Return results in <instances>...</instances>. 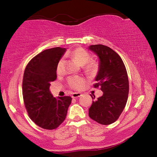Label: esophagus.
<instances>
[{"mask_svg": "<svg viewBox=\"0 0 157 157\" xmlns=\"http://www.w3.org/2000/svg\"><path fill=\"white\" fill-rule=\"evenodd\" d=\"M81 95H82V94H80V93H74V94H73V95H72V98H79V97H80Z\"/></svg>", "mask_w": 157, "mask_h": 157, "instance_id": "1", "label": "esophagus"}]
</instances>
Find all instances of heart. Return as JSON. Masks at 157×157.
<instances>
[{"mask_svg":"<svg viewBox=\"0 0 157 157\" xmlns=\"http://www.w3.org/2000/svg\"><path fill=\"white\" fill-rule=\"evenodd\" d=\"M69 55L77 63H78L79 65L84 66L86 63L89 62L91 59V56L87 52L86 50L83 48H77L73 50L69 53ZM63 61L61 59L59 62L57 63V72L59 73L61 71V68L62 67ZM87 69L89 71H94L95 69V66L94 65H89L87 66ZM86 82V79L83 77L80 76H74L71 77L68 79V84L70 85L71 88L75 90H80L83 88L84 85Z\"/></svg>","mask_w":157,"mask_h":157,"instance_id":"1","label":"heart"}]
</instances>
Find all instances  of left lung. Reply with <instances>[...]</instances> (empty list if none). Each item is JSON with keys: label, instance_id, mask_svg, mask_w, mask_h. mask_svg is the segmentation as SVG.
I'll return each mask as SVG.
<instances>
[{"label": "left lung", "instance_id": "8db88e82", "mask_svg": "<svg viewBox=\"0 0 157 157\" xmlns=\"http://www.w3.org/2000/svg\"><path fill=\"white\" fill-rule=\"evenodd\" d=\"M88 48L99 59L94 87L100 86L103 92L102 96L93 101L89 115L97 123L107 125L117 121L126 105L129 94L127 71L121 57L109 47L98 44Z\"/></svg>", "mask_w": 157, "mask_h": 157}]
</instances>
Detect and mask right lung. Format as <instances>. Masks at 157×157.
<instances>
[{"label": "right lung", "instance_id": "right-lung-1", "mask_svg": "<svg viewBox=\"0 0 157 157\" xmlns=\"http://www.w3.org/2000/svg\"><path fill=\"white\" fill-rule=\"evenodd\" d=\"M60 47L44 50L28 63L23 79V96L31 120L46 129H54L65 120L72 98H55L50 82L57 79V66L66 52Z\"/></svg>", "mask_w": 157, "mask_h": 157}]
</instances>
